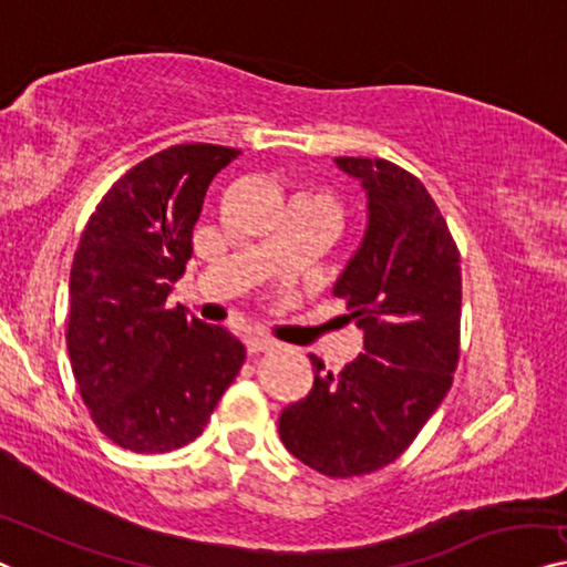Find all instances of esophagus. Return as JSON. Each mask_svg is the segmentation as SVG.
I'll use <instances>...</instances> for the list:
<instances>
[{
	"mask_svg": "<svg viewBox=\"0 0 567 567\" xmlns=\"http://www.w3.org/2000/svg\"><path fill=\"white\" fill-rule=\"evenodd\" d=\"M272 349H275V343L267 341V338H261V336H249L247 338V351L249 353H267Z\"/></svg>",
	"mask_w": 567,
	"mask_h": 567,
	"instance_id": "esophagus-1",
	"label": "esophagus"
}]
</instances>
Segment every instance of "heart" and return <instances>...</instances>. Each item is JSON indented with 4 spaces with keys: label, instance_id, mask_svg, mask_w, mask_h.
Masks as SVG:
<instances>
[{
    "label": "heart",
    "instance_id": "b5f03b06",
    "mask_svg": "<svg viewBox=\"0 0 567 567\" xmlns=\"http://www.w3.org/2000/svg\"><path fill=\"white\" fill-rule=\"evenodd\" d=\"M298 198L316 203V206L326 210V214H331L336 221L341 218V206H338V200L333 196H328V193H298Z\"/></svg>",
    "mask_w": 567,
    "mask_h": 567
}]
</instances>
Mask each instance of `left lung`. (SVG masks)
Here are the masks:
<instances>
[{"instance_id": "1", "label": "left lung", "mask_w": 567, "mask_h": 567, "mask_svg": "<svg viewBox=\"0 0 567 567\" xmlns=\"http://www.w3.org/2000/svg\"><path fill=\"white\" fill-rule=\"evenodd\" d=\"M333 163L367 193L364 236L333 285L364 333V353L341 374H323L310 353L312 390L280 412V437L312 471L351 478L400 458L451 390L461 259L415 175L379 157Z\"/></svg>"}]
</instances>
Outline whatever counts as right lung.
Instances as JSON below:
<instances>
[{
    "label": "right lung",
    "mask_w": 567,
    "mask_h": 567,
    "mask_svg": "<svg viewBox=\"0 0 567 567\" xmlns=\"http://www.w3.org/2000/svg\"><path fill=\"white\" fill-rule=\"evenodd\" d=\"M239 155L196 142L147 157L101 198L75 249L68 353L91 417L126 451L196 441L247 357L224 326L165 308L208 185Z\"/></svg>",
    "instance_id": "add662e5"
}]
</instances>
